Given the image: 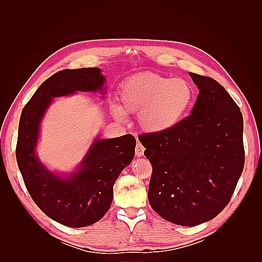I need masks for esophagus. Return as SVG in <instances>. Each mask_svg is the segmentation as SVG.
Instances as JSON below:
<instances>
[{"label": "esophagus", "instance_id": "34e87169", "mask_svg": "<svg viewBox=\"0 0 262 262\" xmlns=\"http://www.w3.org/2000/svg\"><path fill=\"white\" fill-rule=\"evenodd\" d=\"M144 150H145V148H144V146L142 145L140 142H138V144H137V146H136V155L138 156V157H140V156H143V154H144Z\"/></svg>", "mask_w": 262, "mask_h": 262}]
</instances>
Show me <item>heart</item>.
Listing matches in <instances>:
<instances>
[{"label": "heart", "mask_w": 262, "mask_h": 262, "mask_svg": "<svg viewBox=\"0 0 262 262\" xmlns=\"http://www.w3.org/2000/svg\"><path fill=\"white\" fill-rule=\"evenodd\" d=\"M121 108L117 117L138 114L141 128L148 133H164L179 125L194 100L192 86L181 78L140 73L126 78L120 87Z\"/></svg>", "instance_id": "b5f03b06"}]
</instances>
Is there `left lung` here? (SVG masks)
<instances>
[{
  "label": "left lung",
  "instance_id": "8db88e82",
  "mask_svg": "<svg viewBox=\"0 0 262 262\" xmlns=\"http://www.w3.org/2000/svg\"><path fill=\"white\" fill-rule=\"evenodd\" d=\"M190 76L199 89L191 115L172 130L139 137L153 167L150 207L182 226L204 223L223 211L245 164L239 107L212 77Z\"/></svg>",
  "mask_w": 262,
  "mask_h": 262
}]
</instances>
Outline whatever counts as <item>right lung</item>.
<instances>
[{
  "label": "right lung",
  "instance_id": "1",
  "mask_svg": "<svg viewBox=\"0 0 262 262\" xmlns=\"http://www.w3.org/2000/svg\"><path fill=\"white\" fill-rule=\"evenodd\" d=\"M105 81L98 68L59 71L39 86L20 115L16 160L24 182L38 208L66 226H89L105 215L115 181L133 160L137 141L132 134L95 140L78 170L60 176L36 155L39 129L52 98L75 92L106 93Z\"/></svg>",
  "mask_w": 262,
  "mask_h": 262
}]
</instances>
